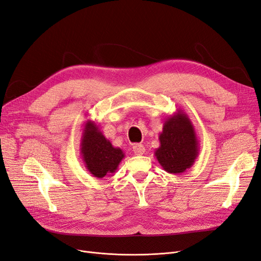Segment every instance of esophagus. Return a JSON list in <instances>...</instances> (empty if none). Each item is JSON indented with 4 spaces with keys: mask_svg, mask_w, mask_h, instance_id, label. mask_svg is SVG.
<instances>
[{
    "mask_svg": "<svg viewBox=\"0 0 261 261\" xmlns=\"http://www.w3.org/2000/svg\"><path fill=\"white\" fill-rule=\"evenodd\" d=\"M133 151L136 155L141 156L145 152V147H144V145H142V144H136V145L133 146Z\"/></svg>",
    "mask_w": 261,
    "mask_h": 261,
    "instance_id": "esophagus-1",
    "label": "esophagus"
}]
</instances>
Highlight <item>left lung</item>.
Returning a JSON list of instances; mask_svg holds the SVG:
<instances>
[{
    "label": "left lung",
    "mask_w": 261,
    "mask_h": 261,
    "mask_svg": "<svg viewBox=\"0 0 261 261\" xmlns=\"http://www.w3.org/2000/svg\"><path fill=\"white\" fill-rule=\"evenodd\" d=\"M160 146L155 156L162 169L180 174L190 169L199 156V140L188 115L180 109L170 115L159 133Z\"/></svg>",
    "instance_id": "1"
}]
</instances>
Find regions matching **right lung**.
<instances>
[{
	"instance_id": "right-lung-1",
	"label": "right lung",
	"mask_w": 261,
	"mask_h": 261,
	"mask_svg": "<svg viewBox=\"0 0 261 261\" xmlns=\"http://www.w3.org/2000/svg\"><path fill=\"white\" fill-rule=\"evenodd\" d=\"M81 140V155L90 174L96 178L112 176L124 158L122 149L114 147L99 125L90 119L85 123Z\"/></svg>"
}]
</instances>
